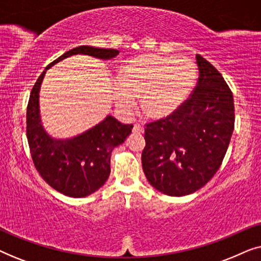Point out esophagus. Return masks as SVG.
<instances>
[{"label": "esophagus", "instance_id": "34e87169", "mask_svg": "<svg viewBox=\"0 0 261 261\" xmlns=\"http://www.w3.org/2000/svg\"><path fill=\"white\" fill-rule=\"evenodd\" d=\"M133 132H134V133H139V134L144 133V127H142L141 124L135 123L134 124V128H133Z\"/></svg>", "mask_w": 261, "mask_h": 261}]
</instances>
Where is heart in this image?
Wrapping results in <instances>:
<instances>
[{
    "label": "heart",
    "instance_id": "heart-1",
    "mask_svg": "<svg viewBox=\"0 0 261 261\" xmlns=\"http://www.w3.org/2000/svg\"><path fill=\"white\" fill-rule=\"evenodd\" d=\"M197 77V66L187 57L145 55L132 60L120 72V87L113 96L117 109L130 115L135 98H140L141 112L151 119L172 114L187 98Z\"/></svg>",
    "mask_w": 261,
    "mask_h": 261
}]
</instances>
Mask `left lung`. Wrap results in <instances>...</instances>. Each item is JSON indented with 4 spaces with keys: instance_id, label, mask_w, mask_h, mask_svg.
Instances as JSON below:
<instances>
[{
    "instance_id": "left-lung-1",
    "label": "left lung",
    "mask_w": 261,
    "mask_h": 261,
    "mask_svg": "<svg viewBox=\"0 0 261 261\" xmlns=\"http://www.w3.org/2000/svg\"><path fill=\"white\" fill-rule=\"evenodd\" d=\"M198 80L171 115L146 123L142 169L149 184L169 196H185L220 169L234 129V101L221 73L196 55Z\"/></svg>"
}]
</instances>
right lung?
Segmentation results:
<instances>
[{"instance_id": "obj_1", "label": "right lung", "mask_w": 261, "mask_h": 261, "mask_svg": "<svg viewBox=\"0 0 261 261\" xmlns=\"http://www.w3.org/2000/svg\"><path fill=\"white\" fill-rule=\"evenodd\" d=\"M73 55L110 59L119 55V51L80 46L48 64L31 91L26 132L32 160L42 179L60 194L78 198L92 194L106 183L110 174L112 151L126 140L133 124H123L108 115L101 123L70 140H55L45 133L39 119V90L42 78L46 70Z\"/></svg>"}]
</instances>
